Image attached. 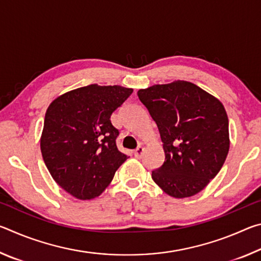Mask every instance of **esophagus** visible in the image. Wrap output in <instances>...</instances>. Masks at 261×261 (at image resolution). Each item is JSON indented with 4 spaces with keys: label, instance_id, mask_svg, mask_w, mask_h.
<instances>
[{
    "label": "esophagus",
    "instance_id": "obj_1",
    "mask_svg": "<svg viewBox=\"0 0 261 261\" xmlns=\"http://www.w3.org/2000/svg\"><path fill=\"white\" fill-rule=\"evenodd\" d=\"M134 154H135V156L137 159H140L141 156H143V154H144V147L143 146H138L134 151Z\"/></svg>",
    "mask_w": 261,
    "mask_h": 261
}]
</instances>
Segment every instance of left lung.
<instances>
[{
  "mask_svg": "<svg viewBox=\"0 0 261 261\" xmlns=\"http://www.w3.org/2000/svg\"><path fill=\"white\" fill-rule=\"evenodd\" d=\"M138 98L156 123L165 162L152 178L167 194L200 192L222 168L229 151V122L223 105L185 81L153 85Z\"/></svg>",
  "mask_w": 261,
  "mask_h": 261,
  "instance_id": "1",
  "label": "left lung"
}]
</instances>
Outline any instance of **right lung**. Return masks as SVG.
<instances>
[{"mask_svg": "<svg viewBox=\"0 0 261 261\" xmlns=\"http://www.w3.org/2000/svg\"><path fill=\"white\" fill-rule=\"evenodd\" d=\"M132 88H76L49 105L40 148L51 177L81 200L100 196L127 156L118 151V130L110 116L129 98Z\"/></svg>", "mask_w": 261, "mask_h": 261, "instance_id": "add662e5", "label": "right lung"}]
</instances>
